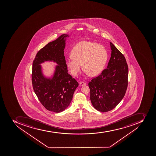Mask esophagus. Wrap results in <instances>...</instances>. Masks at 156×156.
<instances>
[{"instance_id": "1", "label": "esophagus", "mask_w": 156, "mask_h": 156, "mask_svg": "<svg viewBox=\"0 0 156 156\" xmlns=\"http://www.w3.org/2000/svg\"><path fill=\"white\" fill-rule=\"evenodd\" d=\"M86 85V83L85 82H83V81H80V86H83V85Z\"/></svg>"}]
</instances>
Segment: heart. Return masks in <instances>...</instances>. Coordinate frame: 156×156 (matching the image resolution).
<instances>
[{"mask_svg": "<svg viewBox=\"0 0 156 156\" xmlns=\"http://www.w3.org/2000/svg\"><path fill=\"white\" fill-rule=\"evenodd\" d=\"M72 58L66 61V65L72 75L76 76L82 68L87 74L94 76L99 75L105 67L108 54L103 46L90 41H82L73 47Z\"/></svg>", "mask_w": 156, "mask_h": 156, "instance_id": "b5f03b06", "label": "heart"}]
</instances>
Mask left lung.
Returning a JSON list of instances; mask_svg holds the SVG:
<instances>
[{
  "label": "left lung",
  "mask_w": 156,
  "mask_h": 156,
  "mask_svg": "<svg viewBox=\"0 0 156 156\" xmlns=\"http://www.w3.org/2000/svg\"><path fill=\"white\" fill-rule=\"evenodd\" d=\"M111 57L106 69L89 82L90 100L96 110L106 112L115 108L126 91L128 67L123 55L110 42Z\"/></svg>",
  "instance_id": "left-lung-1"
}]
</instances>
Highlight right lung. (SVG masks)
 Here are the masks:
<instances>
[{
  "mask_svg": "<svg viewBox=\"0 0 156 156\" xmlns=\"http://www.w3.org/2000/svg\"><path fill=\"white\" fill-rule=\"evenodd\" d=\"M66 34L49 42L36 55L33 63L32 81L34 93L42 105L48 110L59 113L71 103L75 90L79 86L76 80L68 73L64 55ZM50 61L57 63L51 79L45 77L40 64Z\"/></svg>",
  "mask_w": 156,
  "mask_h": 156,
  "instance_id": "add662e5",
  "label": "right lung"
}]
</instances>
